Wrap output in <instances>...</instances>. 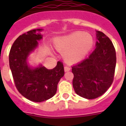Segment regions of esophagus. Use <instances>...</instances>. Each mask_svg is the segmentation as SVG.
I'll use <instances>...</instances> for the list:
<instances>
[{"label":"esophagus","instance_id":"obj_1","mask_svg":"<svg viewBox=\"0 0 126 126\" xmlns=\"http://www.w3.org/2000/svg\"><path fill=\"white\" fill-rule=\"evenodd\" d=\"M64 69H65V72H68V71H70L71 68H70L69 67H67V66H65V67H64Z\"/></svg>","mask_w":126,"mask_h":126}]
</instances>
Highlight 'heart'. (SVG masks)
<instances>
[{
  "label": "heart",
  "mask_w": 126,
  "mask_h": 126,
  "mask_svg": "<svg viewBox=\"0 0 126 126\" xmlns=\"http://www.w3.org/2000/svg\"><path fill=\"white\" fill-rule=\"evenodd\" d=\"M54 44L59 52L64 53L67 63H75L82 60L91 51L94 40L91 34L78 31L57 38Z\"/></svg>",
  "instance_id": "heart-1"
}]
</instances>
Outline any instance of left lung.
<instances>
[{"label":"left lung","mask_w":126,"mask_h":126,"mask_svg":"<svg viewBox=\"0 0 126 126\" xmlns=\"http://www.w3.org/2000/svg\"><path fill=\"white\" fill-rule=\"evenodd\" d=\"M96 48L90 56L72 67L73 88L77 95L88 99L102 95L111 86L116 55L110 38L97 31Z\"/></svg>","instance_id":"left-lung-1"}]
</instances>
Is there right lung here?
<instances>
[{
  "label": "right lung",
  "mask_w": 126,
  "mask_h": 126,
  "mask_svg": "<svg viewBox=\"0 0 126 126\" xmlns=\"http://www.w3.org/2000/svg\"><path fill=\"white\" fill-rule=\"evenodd\" d=\"M41 30L34 29L20 35L13 43L9 53L10 68L17 90L23 97L34 102L44 101L52 97L65 74L61 61L53 69L42 65L31 69L27 64V56L38 46L37 40L42 38L36 31Z\"/></svg>",
  "instance_id": "add662e5"
}]
</instances>
